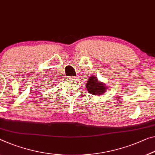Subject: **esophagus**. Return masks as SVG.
Listing matches in <instances>:
<instances>
[{"instance_id": "1", "label": "esophagus", "mask_w": 155, "mask_h": 155, "mask_svg": "<svg viewBox=\"0 0 155 155\" xmlns=\"http://www.w3.org/2000/svg\"><path fill=\"white\" fill-rule=\"evenodd\" d=\"M68 79L69 80H75L76 78L75 77H73V76H68Z\"/></svg>"}]
</instances>
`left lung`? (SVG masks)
Wrapping results in <instances>:
<instances>
[{"label":"left lung","instance_id":"left-lung-1","mask_svg":"<svg viewBox=\"0 0 155 155\" xmlns=\"http://www.w3.org/2000/svg\"><path fill=\"white\" fill-rule=\"evenodd\" d=\"M86 88L88 90L89 93L96 96V95H101L105 92L107 87L102 83L98 82L96 78L94 76H91L87 81Z\"/></svg>","mask_w":155,"mask_h":155}]
</instances>
